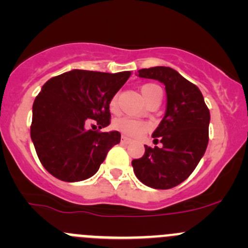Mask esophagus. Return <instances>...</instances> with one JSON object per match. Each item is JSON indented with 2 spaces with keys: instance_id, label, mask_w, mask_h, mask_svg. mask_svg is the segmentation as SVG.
<instances>
[{
  "instance_id": "esophagus-1",
  "label": "esophagus",
  "mask_w": 248,
  "mask_h": 248,
  "mask_svg": "<svg viewBox=\"0 0 248 248\" xmlns=\"http://www.w3.org/2000/svg\"><path fill=\"white\" fill-rule=\"evenodd\" d=\"M132 140L129 139V138H127V137H124V136H122L121 137V142L122 144H129V142H131Z\"/></svg>"
}]
</instances>
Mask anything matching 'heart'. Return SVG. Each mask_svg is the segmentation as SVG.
I'll use <instances>...</instances> for the list:
<instances>
[{
    "mask_svg": "<svg viewBox=\"0 0 248 248\" xmlns=\"http://www.w3.org/2000/svg\"><path fill=\"white\" fill-rule=\"evenodd\" d=\"M161 91L157 85L155 84H145L144 86L141 87V92L142 96L145 97L146 102H149L157 92ZM109 108L111 111H115L117 109V96L111 97L109 102ZM112 127L116 131L121 132L122 134L124 136L132 137V138H137V137L142 136L144 133H146L147 131L150 129V124L147 122L141 121V120H137V119H132V117L128 116H122L119 117V119L115 120L112 122Z\"/></svg>",
    "mask_w": 248,
    "mask_h": 248,
    "instance_id": "obj_1",
    "label": "heart"
}]
</instances>
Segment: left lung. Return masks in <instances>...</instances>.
Returning a JSON list of instances; mask_svg holds the SVG:
<instances>
[{
    "instance_id": "1",
    "label": "left lung",
    "mask_w": 248,
    "mask_h": 248,
    "mask_svg": "<svg viewBox=\"0 0 248 248\" xmlns=\"http://www.w3.org/2000/svg\"><path fill=\"white\" fill-rule=\"evenodd\" d=\"M139 77L166 85L167 110L152 134L154 142L145 145L141 158L133 159L136 176L146 186L169 189L184 182L198 166L209 142L210 111L201 90L170 67L138 71Z\"/></svg>"
}]
</instances>
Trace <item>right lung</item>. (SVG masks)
I'll return each instance as SVG.
<instances>
[{
	"mask_svg": "<svg viewBox=\"0 0 248 248\" xmlns=\"http://www.w3.org/2000/svg\"><path fill=\"white\" fill-rule=\"evenodd\" d=\"M129 77L131 72L73 69L43 85L32 108L31 139L39 161L52 176L77 182L98 171L121 134L87 131L86 124L94 119L100 129L109 126L110 99Z\"/></svg>",
	"mask_w": 248,
	"mask_h": 248,
	"instance_id": "add662e5",
	"label": "right lung"
}]
</instances>
